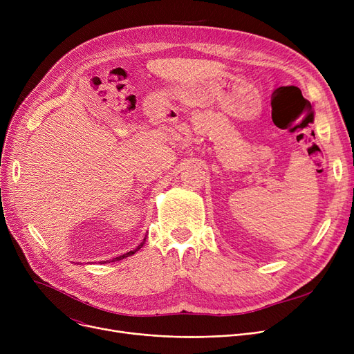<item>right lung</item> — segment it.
<instances>
[{
    "instance_id": "obj_1",
    "label": "right lung",
    "mask_w": 354,
    "mask_h": 354,
    "mask_svg": "<svg viewBox=\"0 0 354 354\" xmlns=\"http://www.w3.org/2000/svg\"><path fill=\"white\" fill-rule=\"evenodd\" d=\"M146 243V236L143 238V241L142 243L136 247V250H133V251H129V252H126V254H123V255H119V257H116V258H113V259H107V261H103V264H106V263H115V261H120V259H123V258H126V257H130V255H133L136 251H139L142 247H143V244Z\"/></svg>"
}]
</instances>
